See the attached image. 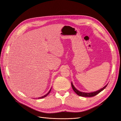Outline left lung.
<instances>
[{
  "label": "left lung",
  "mask_w": 121,
  "mask_h": 121,
  "mask_svg": "<svg viewBox=\"0 0 121 121\" xmlns=\"http://www.w3.org/2000/svg\"><path fill=\"white\" fill-rule=\"evenodd\" d=\"M107 84L105 86H104L103 88H102L101 89L98 90L97 91H94V92H81V91H80L79 90H78V89H77L74 86V85L73 84V83H71V85H72V88L75 91V92L79 95L80 96H83V97H92L94 96L95 95H96L97 94H98L99 93H100L101 91H102L103 90H104V89H105V88L108 85Z\"/></svg>",
  "instance_id": "8db88e82"
}]
</instances>
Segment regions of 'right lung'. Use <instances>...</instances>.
<instances>
[{"label": "right lung", "instance_id": "obj_1", "mask_svg": "<svg viewBox=\"0 0 121 121\" xmlns=\"http://www.w3.org/2000/svg\"><path fill=\"white\" fill-rule=\"evenodd\" d=\"M51 90H52V88H51V89H50V90L48 91V93H47V94H46L45 95H44V96H41V97H38V99H40V98H44V97H45L46 96H47V95H48L49 94V93L50 92V91H51Z\"/></svg>", "mask_w": 121, "mask_h": 121}]
</instances>
